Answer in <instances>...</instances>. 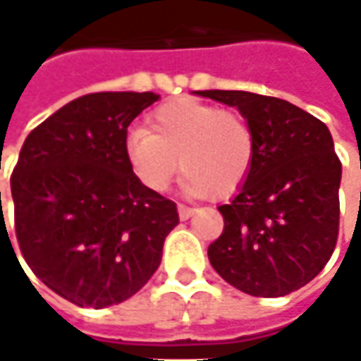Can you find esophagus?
<instances>
[{
	"label": "esophagus",
	"instance_id": "1",
	"mask_svg": "<svg viewBox=\"0 0 361 361\" xmlns=\"http://www.w3.org/2000/svg\"><path fill=\"white\" fill-rule=\"evenodd\" d=\"M178 214H180L181 221H185V219H190L194 214V209L192 207H185V204H178Z\"/></svg>",
	"mask_w": 361,
	"mask_h": 361
}]
</instances>
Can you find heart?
Returning a JSON list of instances; mask_svg holds the SVG:
<instances>
[{
  "label": "heart",
  "instance_id": "1",
  "mask_svg": "<svg viewBox=\"0 0 361 361\" xmlns=\"http://www.w3.org/2000/svg\"><path fill=\"white\" fill-rule=\"evenodd\" d=\"M126 157L148 190L163 192L180 167L188 194L225 198L244 185L254 167L256 134L242 114L181 97L157 107L148 130L128 132Z\"/></svg>",
  "mask_w": 361,
  "mask_h": 361
}]
</instances>
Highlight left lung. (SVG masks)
I'll list each match as a JSON object with an SVG mask.
<instances>
[{
	"label": "left lung",
	"mask_w": 361,
	"mask_h": 361,
	"mask_svg": "<svg viewBox=\"0 0 361 361\" xmlns=\"http://www.w3.org/2000/svg\"><path fill=\"white\" fill-rule=\"evenodd\" d=\"M196 94L238 107L256 134L247 180L219 207L225 227L209 246L213 269L256 298L298 291L324 269L339 235L341 161L329 128L277 97Z\"/></svg>",
	"instance_id": "8db88e82"
}]
</instances>
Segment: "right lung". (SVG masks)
Returning a JSON list of instances; mask_svg holds the SVG:
<instances>
[{"instance_id": "add662e5", "label": "right lung", "mask_w": 361, "mask_h": 361, "mask_svg": "<svg viewBox=\"0 0 361 361\" xmlns=\"http://www.w3.org/2000/svg\"><path fill=\"white\" fill-rule=\"evenodd\" d=\"M157 99L84 94L22 145L10 180L18 246L32 273L76 306L101 310L140 291L180 223L176 202L148 190L126 157L128 126Z\"/></svg>"}]
</instances>
